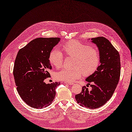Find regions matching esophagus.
<instances>
[{"label": "esophagus", "mask_w": 132, "mask_h": 132, "mask_svg": "<svg viewBox=\"0 0 132 132\" xmlns=\"http://www.w3.org/2000/svg\"><path fill=\"white\" fill-rule=\"evenodd\" d=\"M65 83L68 85H73V83H71V82H65Z\"/></svg>", "instance_id": "obj_1"}]
</instances>
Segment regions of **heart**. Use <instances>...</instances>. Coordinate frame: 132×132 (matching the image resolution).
<instances>
[{
	"label": "heart",
	"instance_id": "b5f03b06",
	"mask_svg": "<svg viewBox=\"0 0 132 132\" xmlns=\"http://www.w3.org/2000/svg\"><path fill=\"white\" fill-rule=\"evenodd\" d=\"M67 56H74L72 69L65 68L55 74L59 80L66 82H74L81 77L92 75L97 70L100 62L99 50L77 40L67 42L62 46ZM49 61L52 66L61 67L63 63V54L57 49H53L49 55Z\"/></svg>",
	"mask_w": 132,
	"mask_h": 132
}]
</instances>
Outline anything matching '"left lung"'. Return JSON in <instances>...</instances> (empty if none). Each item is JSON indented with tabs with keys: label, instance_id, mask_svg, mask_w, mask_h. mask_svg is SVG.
Segmentation results:
<instances>
[{
	"label": "left lung",
	"instance_id": "8db88e82",
	"mask_svg": "<svg viewBox=\"0 0 132 132\" xmlns=\"http://www.w3.org/2000/svg\"><path fill=\"white\" fill-rule=\"evenodd\" d=\"M91 40L98 48L100 65L86 79L92 83L91 90L83 87L80 94L75 95V99L82 107L94 109L104 105L112 96L120 77L121 62L118 52L108 39L99 37Z\"/></svg>",
	"mask_w": 132,
	"mask_h": 132
}]
</instances>
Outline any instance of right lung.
<instances>
[{"label": "right lung", "mask_w": 132, "mask_h": 132, "mask_svg": "<svg viewBox=\"0 0 132 132\" xmlns=\"http://www.w3.org/2000/svg\"><path fill=\"white\" fill-rule=\"evenodd\" d=\"M60 41V38H38L21 49L15 61L13 74L16 89L22 99L36 109L49 106L60 82L46 84L52 66L49 55Z\"/></svg>", "instance_id": "add662e5"}]
</instances>
